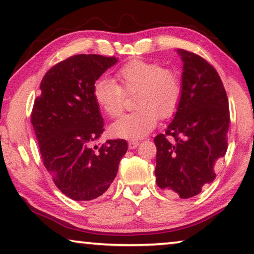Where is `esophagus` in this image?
<instances>
[{"instance_id": "obj_1", "label": "esophagus", "mask_w": 254, "mask_h": 254, "mask_svg": "<svg viewBox=\"0 0 254 254\" xmlns=\"http://www.w3.org/2000/svg\"><path fill=\"white\" fill-rule=\"evenodd\" d=\"M138 145H139L138 140H130V141H128V148H130V149L137 148Z\"/></svg>"}]
</instances>
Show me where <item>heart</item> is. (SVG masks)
<instances>
[{"mask_svg": "<svg viewBox=\"0 0 254 254\" xmlns=\"http://www.w3.org/2000/svg\"><path fill=\"white\" fill-rule=\"evenodd\" d=\"M115 81L101 78L93 86V100L107 116L122 113L124 94H135L133 113L121 116L110 126L113 135L139 139L148 134L158 123V117L173 116L180 105L182 84L178 74L159 63L133 60L115 72Z\"/></svg>", "mask_w": 254, "mask_h": 254, "instance_id": "obj_1", "label": "heart"}]
</instances>
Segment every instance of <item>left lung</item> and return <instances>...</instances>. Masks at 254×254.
Masks as SVG:
<instances>
[{"instance_id": "1", "label": "left lung", "mask_w": 254, "mask_h": 254, "mask_svg": "<svg viewBox=\"0 0 254 254\" xmlns=\"http://www.w3.org/2000/svg\"><path fill=\"white\" fill-rule=\"evenodd\" d=\"M177 53L183 61L182 96L166 133L154 138L155 176L160 189L188 199L215 180L214 166L227 152L230 114L216 70L197 54Z\"/></svg>"}]
</instances>
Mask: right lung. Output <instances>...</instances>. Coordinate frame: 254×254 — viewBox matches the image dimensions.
I'll list each match as a JSON object with an SVG mask.
<instances>
[{
	"label": "right lung",
	"mask_w": 254,
	"mask_h": 254,
	"mask_svg": "<svg viewBox=\"0 0 254 254\" xmlns=\"http://www.w3.org/2000/svg\"><path fill=\"white\" fill-rule=\"evenodd\" d=\"M117 61L95 54L69 57L45 74L34 101L31 122L42 161L59 190L76 201L105 193L127 151L123 139L92 147L105 131L93 86Z\"/></svg>",
	"instance_id": "right-lung-1"
}]
</instances>
